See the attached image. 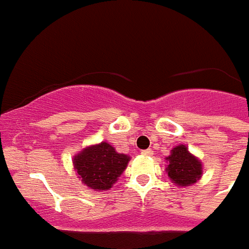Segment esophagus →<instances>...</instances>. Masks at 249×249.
<instances>
[{
    "label": "esophagus",
    "instance_id": "34e87169",
    "mask_svg": "<svg viewBox=\"0 0 249 249\" xmlns=\"http://www.w3.org/2000/svg\"><path fill=\"white\" fill-rule=\"evenodd\" d=\"M142 154H144V156H153V150L152 149H146V150H142Z\"/></svg>",
    "mask_w": 249,
    "mask_h": 249
}]
</instances>
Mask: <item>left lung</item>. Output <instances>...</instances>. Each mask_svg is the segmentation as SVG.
<instances>
[{
    "mask_svg": "<svg viewBox=\"0 0 249 249\" xmlns=\"http://www.w3.org/2000/svg\"><path fill=\"white\" fill-rule=\"evenodd\" d=\"M168 160V176L175 184L180 186H190L202 176V164L194 156L188 152L185 145L172 149Z\"/></svg>",
    "mask_w": 249,
    "mask_h": 249,
    "instance_id": "8db88e82",
    "label": "left lung"
}]
</instances>
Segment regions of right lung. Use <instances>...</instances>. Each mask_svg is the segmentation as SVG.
<instances>
[{"label":"right lung","instance_id":"1","mask_svg":"<svg viewBox=\"0 0 249 249\" xmlns=\"http://www.w3.org/2000/svg\"><path fill=\"white\" fill-rule=\"evenodd\" d=\"M130 157L119 154L108 142L83 149L74 158V168L82 182L95 190H108L122 175Z\"/></svg>","mask_w":249,"mask_h":249}]
</instances>
